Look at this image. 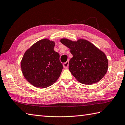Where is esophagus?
<instances>
[{
  "mask_svg": "<svg viewBox=\"0 0 125 125\" xmlns=\"http://www.w3.org/2000/svg\"><path fill=\"white\" fill-rule=\"evenodd\" d=\"M69 61L67 60L66 62H65V63H64V65H63V66H64V67L65 69H66L69 66Z\"/></svg>",
  "mask_w": 125,
  "mask_h": 125,
  "instance_id": "esophagus-1",
  "label": "esophagus"
}]
</instances>
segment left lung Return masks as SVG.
I'll return each instance as SVG.
<instances>
[{
  "label": "left lung",
  "mask_w": 125,
  "mask_h": 125,
  "mask_svg": "<svg viewBox=\"0 0 125 125\" xmlns=\"http://www.w3.org/2000/svg\"><path fill=\"white\" fill-rule=\"evenodd\" d=\"M60 42L70 49L73 57L69 61V69L78 81L92 84L105 76L108 68V59L93 44L84 39L73 42L64 38Z\"/></svg>",
  "instance_id": "obj_1"
}]
</instances>
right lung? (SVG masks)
Masks as SVG:
<instances>
[{"label":"right lung","instance_id":"obj_1","mask_svg":"<svg viewBox=\"0 0 125 125\" xmlns=\"http://www.w3.org/2000/svg\"><path fill=\"white\" fill-rule=\"evenodd\" d=\"M55 43L44 39L34 43L24 54L21 62L24 77L38 88L51 86L60 77L63 69L60 55L54 51Z\"/></svg>","mask_w":125,"mask_h":125}]
</instances>
